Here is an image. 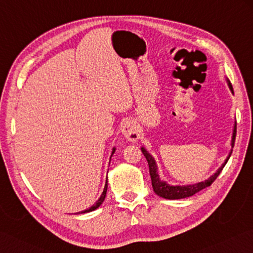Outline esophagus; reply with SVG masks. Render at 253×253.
<instances>
[{
	"label": "esophagus",
	"instance_id": "1",
	"mask_svg": "<svg viewBox=\"0 0 253 253\" xmlns=\"http://www.w3.org/2000/svg\"><path fill=\"white\" fill-rule=\"evenodd\" d=\"M122 134L130 142H136L140 138V131L136 123L132 120H127V121L124 122L122 126Z\"/></svg>",
	"mask_w": 253,
	"mask_h": 253
}]
</instances>
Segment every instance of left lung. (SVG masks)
<instances>
[{
	"label": "left lung",
	"instance_id": "1",
	"mask_svg": "<svg viewBox=\"0 0 253 253\" xmlns=\"http://www.w3.org/2000/svg\"><path fill=\"white\" fill-rule=\"evenodd\" d=\"M227 82H228L229 88L233 93V88H232L231 83H230L229 80H227ZM236 134H237V123H234L232 140H231V147L232 148L234 147ZM141 150H142V153L144 154V157L148 161L153 191L156 192V194H158L159 197L165 198V199H169V200H178V199H184V198L191 197V196H193V194H196L199 191H201V190L210 187V185L214 182V180L218 178V175L220 174V172L222 171L224 166L227 165V162H228L229 158H230V156H231V152H232V150H231V152H230L229 157L225 159L224 163L222 166H221V168H219L218 171H216L213 175H211L209 179L203 181V182H199V183L190 184V185H170L169 183H167L166 181H162L160 179V176H159V173H158L157 162H156V160H154L151 154H150L144 148H141Z\"/></svg>",
	"mask_w": 253,
	"mask_h": 253
}]
</instances>
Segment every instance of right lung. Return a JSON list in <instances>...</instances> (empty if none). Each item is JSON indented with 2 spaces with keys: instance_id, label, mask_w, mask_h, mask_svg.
<instances>
[{
  "instance_id": "right-lung-1",
  "label": "right lung",
  "mask_w": 253,
  "mask_h": 253,
  "mask_svg": "<svg viewBox=\"0 0 253 253\" xmlns=\"http://www.w3.org/2000/svg\"><path fill=\"white\" fill-rule=\"evenodd\" d=\"M115 152V148H113V151H112V154H111V157L113 156V153ZM106 190H108V179H106V182H105V187H104V190H103V192H102V194H101V197H100V199L99 200H97L94 205H93L91 208H88V209H86V210H84V211H81V212H78V213H86V212H91V211H93V210H95V209H97V208H99L102 203H103V201H104V198H105V196H106ZM77 213V214H78Z\"/></svg>"
}]
</instances>
